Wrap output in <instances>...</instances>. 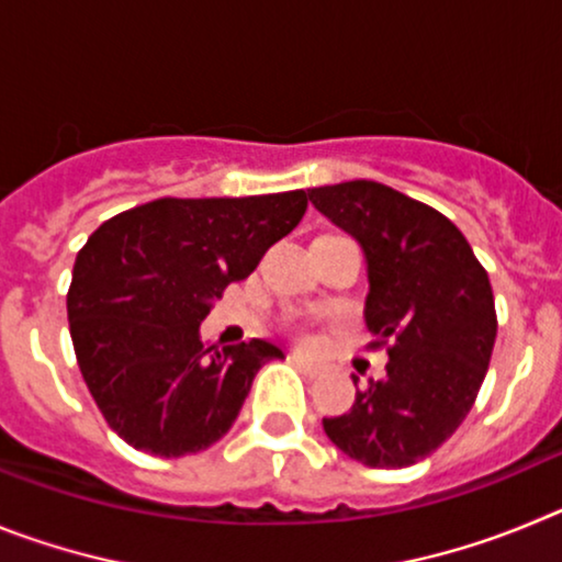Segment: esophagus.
Wrapping results in <instances>:
<instances>
[{
	"instance_id": "34e87169",
	"label": "esophagus",
	"mask_w": 562,
	"mask_h": 562,
	"mask_svg": "<svg viewBox=\"0 0 562 562\" xmlns=\"http://www.w3.org/2000/svg\"><path fill=\"white\" fill-rule=\"evenodd\" d=\"M292 362H295L297 369L304 371V374H310V376H317V374H324V366H321V362H315V360H310V357H304V355H292L290 357Z\"/></svg>"
}]
</instances>
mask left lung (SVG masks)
Returning a JSON list of instances; mask_svg holds the SVG:
<instances>
[{
  "instance_id": "left-lung-1",
  "label": "left lung",
  "mask_w": 562,
  "mask_h": 562,
  "mask_svg": "<svg viewBox=\"0 0 562 562\" xmlns=\"http://www.w3.org/2000/svg\"><path fill=\"white\" fill-rule=\"evenodd\" d=\"M312 205L366 256V326L389 342V374L324 430L366 467H411L456 434L493 357L495 301L459 227L371 180L310 188ZM357 385V376H355Z\"/></svg>"
}]
</instances>
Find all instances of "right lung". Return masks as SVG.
I'll use <instances>...</instances> for the list:
<instances>
[{
	"mask_svg": "<svg viewBox=\"0 0 562 562\" xmlns=\"http://www.w3.org/2000/svg\"><path fill=\"white\" fill-rule=\"evenodd\" d=\"M306 193L157 200L103 222L72 267L69 335L109 428L151 456L200 453L233 428L267 340L205 342L200 324L227 284L304 220Z\"/></svg>",
	"mask_w": 562,
	"mask_h": 562,
	"instance_id": "right-lung-1",
	"label": "right lung"
}]
</instances>
